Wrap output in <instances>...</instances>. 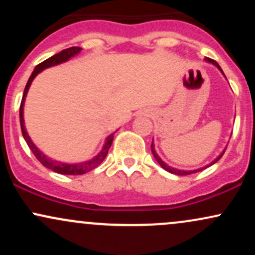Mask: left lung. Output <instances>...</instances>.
<instances>
[{
    "label": "left lung",
    "mask_w": 255,
    "mask_h": 255,
    "mask_svg": "<svg viewBox=\"0 0 255 255\" xmlns=\"http://www.w3.org/2000/svg\"><path fill=\"white\" fill-rule=\"evenodd\" d=\"M205 61H206V62H209V63H211V64H213V66H216L217 67V68L219 69V71H221V73L222 74L224 75V73H223V71H222V68L221 67H219V64L216 62L215 60H211V58H209V57H206L205 58ZM225 77V75H224ZM151 150H152V154H153V157H154V159L157 160V163L158 164H159L160 166H162L163 169H164V170H166V171H169V172H171V174H175V175H181V176H184V175H191V174H194V172H198V171H201V170H204V169H206V168H209L210 165H212V164H215L216 162H218L219 159H221V157L223 156V153L225 152V150L222 152L221 154H219V156L216 158L215 160H213V162H211L210 163V164H207L206 166H204V168H199V169H195V170H180V169H176V168H172V166H170V165H168L166 164L165 162H163L162 160V158H160L159 156H158L157 154V152H156V150H154V145H153V140H152V144H151Z\"/></svg>",
    "instance_id": "obj_1"
}]
</instances>
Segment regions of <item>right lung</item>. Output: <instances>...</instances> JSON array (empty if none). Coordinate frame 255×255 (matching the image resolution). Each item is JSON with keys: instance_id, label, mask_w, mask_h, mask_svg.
Here are the masks:
<instances>
[{"instance_id": "obj_1", "label": "right lung", "mask_w": 255, "mask_h": 255, "mask_svg": "<svg viewBox=\"0 0 255 255\" xmlns=\"http://www.w3.org/2000/svg\"><path fill=\"white\" fill-rule=\"evenodd\" d=\"M80 51H81V48H79V46H72V48L64 49V50L58 52V54H56V55H54V56L49 57L48 60L43 61L42 63H39L38 66H36L34 71L32 72L30 79H28L27 84H26L25 90H24V95H22V99H21V104H20V126H21L22 136H24L25 141L27 142L28 147L31 148L32 153L36 156L37 159L39 160V162L42 163L45 168L50 169V170L58 172V174H62V175H83V174H85V172H89L91 170H93L95 168H97V166L101 164L102 162H103L104 158L107 157L108 151H109L110 146H111V144H113L114 135H115L116 131L115 133H111L110 135L105 139V144L103 146V148H102L101 152H99L98 154H96V156L93 158H91V159L85 160V162H81V163H73V164H69V163L58 162V160H54V159H51V158L46 157L45 154H44L43 152L40 151L39 148H38L37 146L33 144V141L31 140V137L27 134V131H26V128H25L24 105H25L26 96H27L28 89H30L32 81H33V79L36 78L40 72L44 71V69L49 68V67L57 66V64L63 63V62H66V61L71 60L72 57H74L75 55H78Z\"/></svg>"}]
</instances>
